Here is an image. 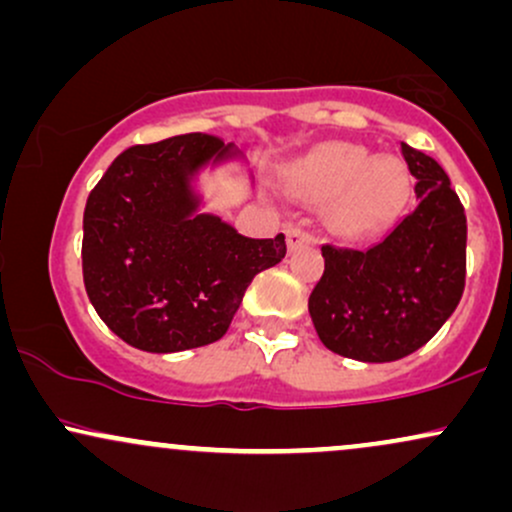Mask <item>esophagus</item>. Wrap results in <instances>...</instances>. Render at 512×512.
<instances>
[{
    "mask_svg": "<svg viewBox=\"0 0 512 512\" xmlns=\"http://www.w3.org/2000/svg\"><path fill=\"white\" fill-rule=\"evenodd\" d=\"M303 243H315V238L310 236L308 231H303V228H289V233H286V245H289V250H296L298 245Z\"/></svg>",
    "mask_w": 512,
    "mask_h": 512,
    "instance_id": "34e87169",
    "label": "esophagus"
}]
</instances>
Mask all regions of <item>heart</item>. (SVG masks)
I'll return each mask as SVG.
<instances>
[{
    "label": "heart",
    "mask_w": 512,
    "mask_h": 512,
    "mask_svg": "<svg viewBox=\"0 0 512 512\" xmlns=\"http://www.w3.org/2000/svg\"><path fill=\"white\" fill-rule=\"evenodd\" d=\"M293 185L310 202L327 204V223L342 238H366L395 219L407 173L392 156H373L356 144L317 146L296 163Z\"/></svg>",
    "instance_id": "1"
}]
</instances>
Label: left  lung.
<instances>
[{
  "mask_svg": "<svg viewBox=\"0 0 512 512\" xmlns=\"http://www.w3.org/2000/svg\"><path fill=\"white\" fill-rule=\"evenodd\" d=\"M399 146L419 202L366 250L322 245L325 274L308 298L320 342L363 363L414 354L455 313L464 291L460 199L431 156Z\"/></svg>",
  "mask_w": 512,
  "mask_h": 512,
  "instance_id": "left-lung-1",
  "label": "left lung"
}]
</instances>
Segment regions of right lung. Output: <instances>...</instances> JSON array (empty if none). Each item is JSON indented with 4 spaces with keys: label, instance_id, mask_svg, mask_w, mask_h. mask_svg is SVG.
<instances>
[{
    "label": "right lung",
    "instance_id": "right-lung-1",
    "mask_svg": "<svg viewBox=\"0 0 512 512\" xmlns=\"http://www.w3.org/2000/svg\"><path fill=\"white\" fill-rule=\"evenodd\" d=\"M245 168L236 144L180 134L132 146L88 195L84 284L122 342L149 354L207 346L226 334L255 274L284 260L286 238H248L204 207L202 173Z\"/></svg>",
    "mask_w": 512,
    "mask_h": 512
}]
</instances>
